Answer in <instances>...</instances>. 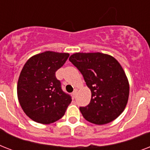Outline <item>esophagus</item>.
I'll return each instance as SVG.
<instances>
[{"label":"esophagus","mask_w":150,"mask_h":150,"mask_svg":"<svg viewBox=\"0 0 150 150\" xmlns=\"http://www.w3.org/2000/svg\"><path fill=\"white\" fill-rule=\"evenodd\" d=\"M76 94H77V89H75V90H74V91H73V93H72V96H74V97H75Z\"/></svg>","instance_id":"obj_1"}]
</instances>
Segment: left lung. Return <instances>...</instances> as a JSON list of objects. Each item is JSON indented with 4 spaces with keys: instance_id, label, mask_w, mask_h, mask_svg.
<instances>
[{
    "instance_id": "obj_1",
    "label": "left lung",
    "mask_w": 150,
    "mask_h": 150,
    "mask_svg": "<svg viewBox=\"0 0 150 150\" xmlns=\"http://www.w3.org/2000/svg\"><path fill=\"white\" fill-rule=\"evenodd\" d=\"M69 61L91 90L90 103L79 108L84 118L96 125L116 119L124 111L129 96L128 79L118 61L101 53H76Z\"/></svg>"
}]
</instances>
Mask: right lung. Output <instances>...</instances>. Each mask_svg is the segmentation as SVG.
Wrapping results in <instances>:
<instances>
[{
  "label": "right lung",
  "mask_w": 150,
  "mask_h": 150,
  "mask_svg": "<svg viewBox=\"0 0 150 150\" xmlns=\"http://www.w3.org/2000/svg\"><path fill=\"white\" fill-rule=\"evenodd\" d=\"M69 54L46 51L25 64L18 82V98L23 111L37 123L48 125L64 115L71 96L61 89L55 72Z\"/></svg>",
  "instance_id": "add662e5"
}]
</instances>
